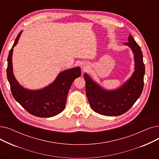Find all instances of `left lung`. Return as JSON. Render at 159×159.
Returning <instances> with one entry per match:
<instances>
[{
    "mask_svg": "<svg viewBox=\"0 0 159 159\" xmlns=\"http://www.w3.org/2000/svg\"><path fill=\"white\" fill-rule=\"evenodd\" d=\"M128 46L134 53L135 71L131 77L119 88L108 91L103 89L86 73V93L91 107L97 113L106 116H119L128 111L140 96L144 88L145 66L140 46L131 35Z\"/></svg>",
    "mask_w": 159,
    "mask_h": 159,
    "instance_id": "obj_1",
    "label": "left lung"
}]
</instances>
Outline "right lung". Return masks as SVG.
I'll list each match as a JSON object with an SVG mask.
<instances>
[{
    "instance_id": "1",
    "label": "right lung",
    "mask_w": 159,
    "mask_h": 159,
    "mask_svg": "<svg viewBox=\"0 0 159 159\" xmlns=\"http://www.w3.org/2000/svg\"><path fill=\"white\" fill-rule=\"evenodd\" d=\"M22 31L16 37L7 57V77L11 93L15 99L30 114L39 117H51L61 113L65 107L67 95L73 80L81 75L79 67L63 71L58 74L52 84L39 90H28L21 86L13 73L12 55Z\"/></svg>"
}]
</instances>
